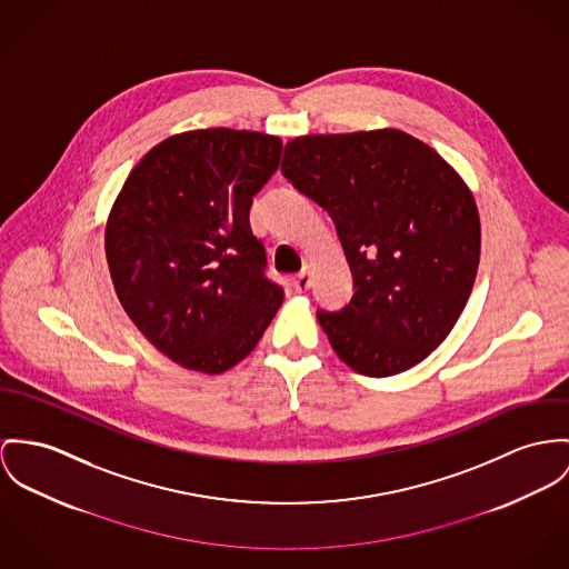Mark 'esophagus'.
<instances>
[{
  "label": "esophagus",
  "mask_w": 569,
  "mask_h": 569,
  "mask_svg": "<svg viewBox=\"0 0 569 569\" xmlns=\"http://www.w3.org/2000/svg\"><path fill=\"white\" fill-rule=\"evenodd\" d=\"M292 286H295L297 292H306V290H309V286H311V274H309V270L299 272V274L292 279Z\"/></svg>",
  "instance_id": "obj_1"
}]
</instances>
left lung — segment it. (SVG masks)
Masks as SVG:
<instances>
[{"label":"left lung","instance_id":"obj_1","mask_svg":"<svg viewBox=\"0 0 569 569\" xmlns=\"http://www.w3.org/2000/svg\"><path fill=\"white\" fill-rule=\"evenodd\" d=\"M283 176L329 212L355 295L318 311L338 357L392 377L446 340L470 299L481 220L459 173L405 131L311 133L286 144Z\"/></svg>","mask_w":569,"mask_h":569}]
</instances>
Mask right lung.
<instances>
[{
  "label": "right lung",
  "mask_w": 569,
  "mask_h": 569,
  "mask_svg": "<svg viewBox=\"0 0 569 569\" xmlns=\"http://www.w3.org/2000/svg\"><path fill=\"white\" fill-rule=\"evenodd\" d=\"M281 151L279 136L260 131L176 133L131 169L110 210L117 297L140 333L188 370L233 368L283 303L249 222Z\"/></svg>",
  "instance_id": "1"
}]
</instances>
